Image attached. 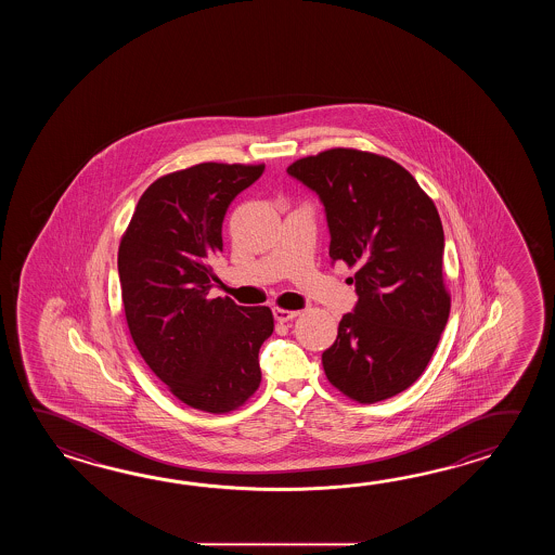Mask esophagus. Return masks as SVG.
<instances>
[{
  "instance_id": "34e87169",
  "label": "esophagus",
  "mask_w": 555,
  "mask_h": 555,
  "mask_svg": "<svg viewBox=\"0 0 555 555\" xmlns=\"http://www.w3.org/2000/svg\"><path fill=\"white\" fill-rule=\"evenodd\" d=\"M299 315V311H289V309H273V318L280 323H287V321H294Z\"/></svg>"
}]
</instances>
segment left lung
Listing matches in <instances>:
<instances>
[{"mask_svg":"<svg viewBox=\"0 0 555 555\" xmlns=\"http://www.w3.org/2000/svg\"><path fill=\"white\" fill-rule=\"evenodd\" d=\"M287 175L325 208L331 263L357 268L325 375L353 401L390 399L423 375L449 321L437 206L401 165L353 149L295 160Z\"/></svg>","mask_w":555,"mask_h":555,"instance_id":"8db88e82","label":"left lung"}]
</instances>
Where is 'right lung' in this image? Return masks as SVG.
Returning a JSON list of instances; mask_svg holds the SVG:
<instances>
[{
    "label": "right lung",
    "instance_id": "obj_1",
    "mask_svg": "<svg viewBox=\"0 0 555 555\" xmlns=\"http://www.w3.org/2000/svg\"><path fill=\"white\" fill-rule=\"evenodd\" d=\"M266 166L204 163L144 190L118 248L130 337L154 375L192 409L228 413L260 387L270 307L210 299L225 210Z\"/></svg>",
    "mask_w": 555,
    "mask_h": 555
}]
</instances>
